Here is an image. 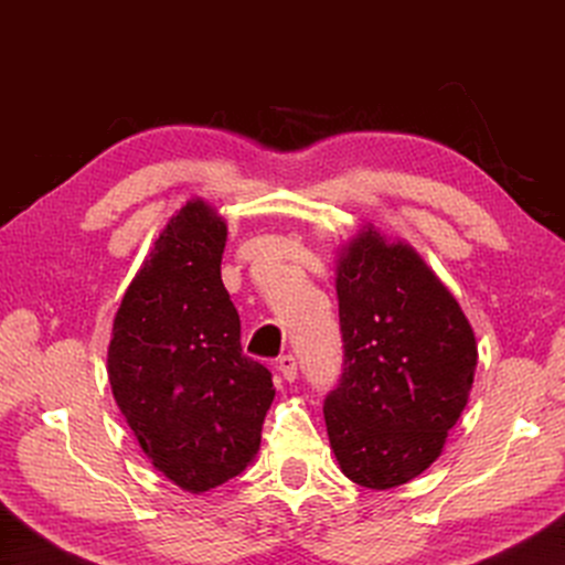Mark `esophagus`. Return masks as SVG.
<instances>
[{
  "label": "esophagus",
  "instance_id": "esophagus-1",
  "mask_svg": "<svg viewBox=\"0 0 565 565\" xmlns=\"http://www.w3.org/2000/svg\"><path fill=\"white\" fill-rule=\"evenodd\" d=\"M276 371L284 376V381H291L296 379V359L291 356V353H286V356H281L279 361H276Z\"/></svg>",
  "mask_w": 565,
  "mask_h": 565
}]
</instances>
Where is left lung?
<instances>
[{"instance_id": "left-lung-1", "label": "left lung", "mask_w": 565, "mask_h": 565, "mask_svg": "<svg viewBox=\"0 0 565 565\" xmlns=\"http://www.w3.org/2000/svg\"><path fill=\"white\" fill-rule=\"evenodd\" d=\"M343 374L323 404L341 473L363 489L414 481L444 451L478 363L476 333L431 266L374 224L337 259Z\"/></svg>"}]
</instances>
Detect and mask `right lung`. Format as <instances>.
<instances>
[{"label":"right lung","instance_id":"obj_1","mask_svg":"<svg viewBox=\"0 0 565 565\" xmlns=\"http://www.w3.org/2000/svg\"><path fill=\"white\" fill-rule=\"evenodd\" d=\"M226 222L189 199L124 291L107 349L114 401L151 466L206 493L254 461L276 388L244 356L222 281Z\"/></svg>","mask_w":565,"mask_h":565}]
</instances>
